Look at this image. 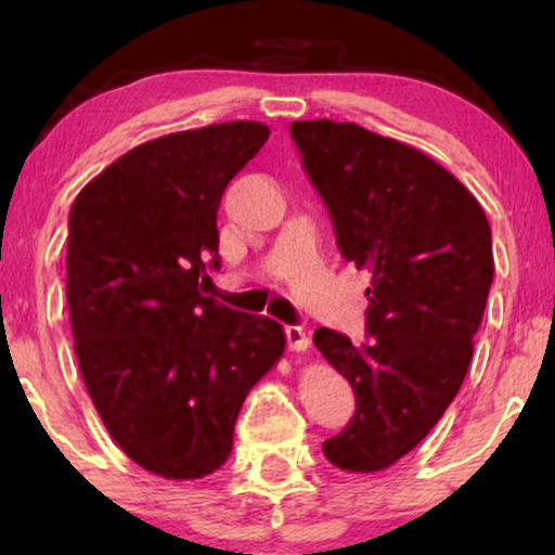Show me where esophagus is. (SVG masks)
Listing matches in <instances>:
<instances>
[{"label":"esophagus","instance_id":"34e87169","mask_svg":"<svg viewBox=\"0 0 555 555\" xmlns=\"http://www.w3.org/2000/svg\"><path fill=\"white\" fill-rule=\"evenodd\" d=\"M285 336H287V348L295 353H306L310 348V333L306 328H300V325H287Z\"/></svg>","mask_w":555,"mask_h":555}]
</instances>
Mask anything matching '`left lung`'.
<instances>
[{
	"label": "left lung",
	"mask_w": 555,
	"mask_h": 555,
	"mask_svg": "<svg viewBox=\"0 0 555 555\" xmlns=\"http://www.w3.org/2000/svg\"><path fill=\"white\" fill-rule=\"evenodd\" d=\"M291 133L340 255L371 272L369 346L313 333L356 393L353 422L323 452L346 473H382L429 435L465 382L495 275L490 224L469 189L420 149L328 118L293 120Z\"/></svg>",
	"instance_id": "obj_1"
}]
</instances>
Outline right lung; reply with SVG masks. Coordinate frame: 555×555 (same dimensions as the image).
Masks as SVG:
<instances>
[{"label":"right lung","mask_w":555,"mask_h":555,"mask_svg":"<svg viewBox=\"0 0 555 555\" xmlns=\"http://www.w3.org/2000/svg\"><path fill=\"white\" fill-rule=\"evenodd\" d=\"M232 120L146 141L75 196L67 310L86 389L113 442L166 480L224 465L247 393L285 351L283 325L202 295L217 209L268 141Z\"/></svg>","instance_id":"1"}]
</instances>
